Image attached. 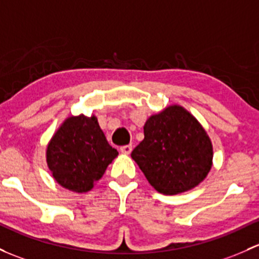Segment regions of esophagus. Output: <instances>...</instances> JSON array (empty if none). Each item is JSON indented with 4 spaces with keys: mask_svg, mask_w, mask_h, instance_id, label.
<instances>
[{
    "mask_svg": "<svg viewBox=\"0 0 259 259\" xmlns=\"http://www.w3.org/2000/svg\"><path fill=\"white\" fill-rule=\"evenodd\" d=\"M132 150H133V145H130V144L129 145H124L120 148V151L122 152V154H130Z\"/></svg>",
    "mask_w": 259,
    "mask_h": 259,
    "instance_id": "esophagus-1",
    "label": "esophagus"
}]
</instances>
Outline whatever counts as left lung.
<instances>
[{"instance_id":"obj_1","label":"left lung","mask_w":259,"mask_h":259,"mask_svg":"<svg viewBox=\"0 0 259 259\" xmlns=\"http://www.w3.org/2000/svg\"><path fill=\"white\" fill-rule=\"evenodd\" d=\"M132 157L156 191L178 195L207 176L213 151L200 122L184 108L172 105L146 120L144 140Z\"/></svg>"}]
</instances>
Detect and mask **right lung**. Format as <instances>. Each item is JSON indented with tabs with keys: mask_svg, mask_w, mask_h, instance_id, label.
Returning <instances> with one entry per match:
<instances>
[{
	"mask_svg": "<svg viewBox=\"0 0 259 259\" xmlns=\"http://www.w3.org/2000/svg\"><path fill=\"white\" fill-rule=\"evenodd\" d=\"M116 156L94 115L68 118L47 148V164L56 181L80 194L93 189Z\"/></svg>",
	"mask_w": 259,
	"mask_h": 259,
	"instance_id": "obj_1",
	"label": "right lung"
}]
</instances>
